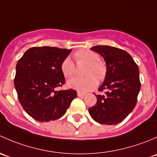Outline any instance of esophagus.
Segmentation results:
<instances>
[{
  "instance_id": "esophagus-1",
  "label": "esophagus",
  "mask_w": 157,
  "mask_h": 157,
  "mask_svg": "<svg viewBox=\"0 0 157 157\" xmlns=\"http://www.w3.org/2000/svg\"><path fill=\"white\" fill-rule=\"evenodd\" d=\"M85 95H86V93H81V92H77V96H78L79 97H83Z\"/></svg>"
}]
</instances>
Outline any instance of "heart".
<instances>
[{"label": "heart", "instance_id": "1", "mask_svg": "<svg viewBox=\"0 0 157 157\" xmlns=\"http://www.w3.org/2000/svg\"><path fill=\"white\" fill-rule=\"evenodd\" d=\"M74 58L77 63L86 64V77H74L67 80L69 88L78 92H87L97 86L98 80H102L106 74V65L102 60L99 59V54L89 49H80L74 54ZM61 71L65 77H70L75 73V65L70 58H64L61 64Z\"/></svg>", "mask_w": 157, "mask_h": 157}]
</instances>
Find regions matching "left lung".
<instances>
[{"label":"left lung","instance_id":"obj_1","mask_svg":"<svg viewBox=\"0 0 157 157\" xmlns=\"http://www.w3.org/2000/svg\"><path fill=\"white\" fill-rule=\"evenodd\" d=\"M92 51L99 53L106 64V74L98 90L96 105L89 109L92 118L103 124L121 122L134 109L140 90L139 69L132 57L122 50L109 45H96Z\"/></svg>","mask_w":157,"mask_h":157}]
</instances>
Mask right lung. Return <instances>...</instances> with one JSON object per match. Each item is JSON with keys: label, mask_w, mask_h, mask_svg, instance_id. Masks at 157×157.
Here are the masks:
<instances>
[{"label": "right lung", "mask_w": 157, "mask_h": 157, "mask_svg": "<svg viewBox=\"0 0 157 157\" xmlns=\"http://www.w3.org/2000/svg\"><path fill=\"white\" fill-rule=\"evenodd\" d=\"M71 50L56 47L28 49L16 67L14 86L26 113L36 121L48 122L64 115L77 92L59 90L65 82L61 64Z\"/></svg>", "instance_id": "right-lung-1"}]
</instances>
